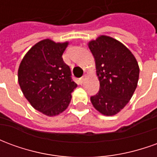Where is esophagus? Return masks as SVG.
Instances as JSON below:
<instances>
[{"mask_svg":"<svg viewBox=\"0 0 157 157\" xmlns=\"http://www.w3.org/2000/svg\"><path fill=\"white\" fill-rule=\"evenodd\" d=\"M84 79H85V75H83V76H82V77L80 78V81H81V82H84Z\"/></svg>","mask_w":157,"mask_h":157,"instance_id":"1","label":"esophagus"}]
</instances>
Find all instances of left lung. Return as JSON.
<instances>
[{"mask_svg": "<svg viewBox=\"0 0 157 157\" xmlns=\"http://www.w3.org/2000/svg\"><path fill=\"white\" fill-rule=\"evenodd\" d=\"M95 59L99 92L91 97L92 105L106 116L117 114L128 102L137 87L140 68L130 50L109 36L89 42Z\"/></svg>", "mask_w": 157, "mask_h": 157, "instance_id": "1", "label": "left lung"}]
</instances>
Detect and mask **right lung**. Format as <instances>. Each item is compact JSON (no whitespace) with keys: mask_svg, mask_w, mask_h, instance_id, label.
Listing matches in <instances>:
<instances>
[{"mask_svg":"<svg viewBox=\"0 0 157 157\" xmlns=\"http://www.w3.org/2000/svg\"><path fill=\"white\" fill-rule=\"evenodd\" d=\"M69 42L44 39L30 48L18 69V83L30 104L47 116L58 115L71 102L77 86L62 55Z\"/></svg>","mask_w":157,"mask_h":157,"instance_id":"add662e5","label":"right lung"}]
</instances>
